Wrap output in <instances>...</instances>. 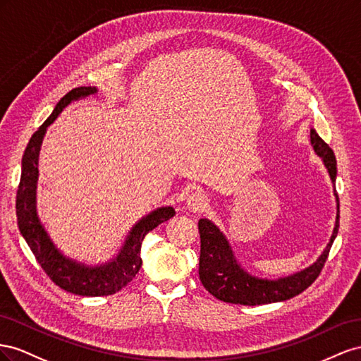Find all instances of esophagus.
Listing matches in <instances>:
<instances>
[{"label":"esophagus","instance_id":"1","mask_svg":"<svg viewBox=\"0 0 361 361\" xmlns=\"http://www.w3.org/2000/svg\"><path fill=\"white\" fill-rule=\"evenodd\" d=\"M207 204H209L207 197L201 192L192 193L190 197H188V201H186L188 209L192 212H202L205 210V207H207Z\"/></svg>","mask_w":361,"mask_h":361}]
</instances>
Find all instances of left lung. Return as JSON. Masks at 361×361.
Returning a JSON list of instances; mask_svg holds the SVG:
<instances>
[{
  "label": "left lung",
  "mask_w": 361,
  "mask_h": 361,
  "mask_svg": "<svg viewBox=\"0 0 361 361\" xmlns=\"http://www.w3.org/2000/svg\"><path fill=\"white\" fill-rule=\"evenodd\" d=\"M310 139L314 152L322 157L325 166L331 177L334 195L337 200V218L336 226L329 243L322 255L307 269L296 272L290 276L278 278V280H262L245 272L235 262L233 251L226 242L225 235L218 226L209 219H200L198 228L201 235V254H200V280L205 290H209L214 298L231 304L242 305H262L278 301H286L302 293L310 287L321 274L328 259L329 250L338 231V197L336 193V175L337 161L333 149L328 147L314 130H310Z\"/></svg>",
  "instance_id": "left-lung-1"
}]
</instances>
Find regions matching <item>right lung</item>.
Returning <instances> with one entry per match:
<instances>
[{
    "label": "right lung",
    "instance_id": "right-lung-1",
    "mask_svg": "<svg viewBox=\"0 0 361 361\" xmlns=\"http://www.w3.org/2000/svg\"><path fill=\"white\" fill-rule=\"evenodd\" d=\"M95 87H75L61 98L51 116L39 127L30 139L23 157V171L16 192V216L19 231L24 235L30 250L33 251L37 263L56 286L69 293L80 296H107L119 292L136 276L142 266L140 248L145 235L161 222L175 214L172 207H160L140 219L123 243L121 252L113 262L102 266L89 267L77 263L61 254L51 242L45 228L36 214V183L37 159L47 127L54 122L71 101L95 94Z\"/></svg>",
    "mask_w": 361,
    "mask_h": 361
}]
</instances>
